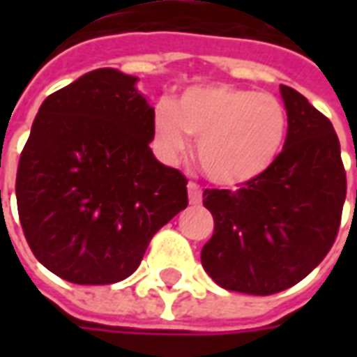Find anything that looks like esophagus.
<instances>
[{"label":"esophagus","mask_w":357,"mask_h":357,"mask_svg":"<svg viewBox=\"0 0 357 357\" xmlns=\"http://www.w3.org/2000/svg\"><path fill=\"white\" fill-rule=\"evenodd\" d=\"M187 193H189V202L191 204H201L202 202V191H201V187L197 185V183H189L187 185Z\"/></svg>","instance_id":"obj_1"}]
</instances>
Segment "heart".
<instances>
[{"label":"heart","instance_id":"obj_1","mask_svg":"<svg viewBox=\"0 0 357 357\" xmlns=\"http://www.w3.org/2000/svg\"><path fill=\"white\" fill-rule=\"evenodd\" d=\"M155 143L158 155L176 162L197 139V160L210 181L241 187L275 164L283 151L289 114L275 95L229 84L185 89L178 102L156 105Z\"/></svg>","mask_w":357,"mask_h":357}]
</instances>
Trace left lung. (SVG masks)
I'll use <instances>...</instances> for the list:
<instances>
[{
	"label": "left lung",
	"instance_id": "1",
	"mask_svg": "<svg viewBox=\"0 0 357 357\" xmlns=\"http://www.w3.org/2000/svg\"><path fill=\"white\" fill-rule=\"evenodd\" d=\"M281 97L289 132L275 164L237 191L202 193L214 218L202 268L227 291H284L319 266L337 239L346 172L335 128L296 89L281 86Z\"/></svg>",
	"mask_w": 357,
	"mask_h": 357
}]
</instances>
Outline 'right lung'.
I'll return each mask as SVG.
<instances>
[{
	"label": "right lung",
	"instance_id": "1",
	"mask_svg": "<svg viewBox=\"0 0 357 357\" xmlns=\"http://www.w3.org/2000/svg\"><path fill=\"white\" fill-rule=\"evenodd\" d=\"M137 78L97 68L51 93L17 170V206L34 256L65 281L110 284L187 206V179L149 147L155 109Z\"/></svg>",
	"mask_w": 357,
	"mask_h": 357
}]
</instances>
